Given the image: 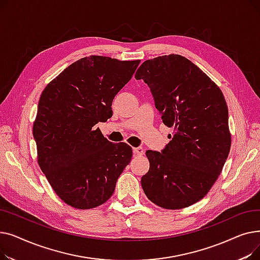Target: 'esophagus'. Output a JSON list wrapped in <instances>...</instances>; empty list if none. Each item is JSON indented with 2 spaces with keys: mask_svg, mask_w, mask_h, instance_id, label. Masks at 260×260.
<instances>
[{
  "mask_svg": "<svg viewBox=\"0 0 260 260\" xmlns=\"http://www.w3.org/2000/svg\"><path fill=\"white\" fill-rule=\"evenodd\" d=\"M133 152H134V155H135V156H142V155L144 154V152H143V148H142L141 146H139V147H135V148L133 149Z\"/></svg>",
  "mask_w": 260,
  "mask_h": 260,
  "instance_id": "34e87169",
  "label": "esophagus"
}]
</instances>
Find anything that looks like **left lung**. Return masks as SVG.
Listing matches in <instances>:
<instances>
[{"label": "left lung", "mask_w": 260, "mask_h": 260, "mask_svg": "<svg viewBox=\"0 0 260 260\" xmlns=\"http://www.w3.org/2000/svg\"><path fill=\"white\" fill-rule=\"evenodd\" d=\"M135 78L148 85L162 122L174 127L162 152L147 151L142 176L146 197L168 210L187 208L206 196L230 153L224 95L198 66L179 54L146 60Z\"/></svg>", "instance_id": "1"}]
</instances>
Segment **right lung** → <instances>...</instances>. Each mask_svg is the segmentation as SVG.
Masks as SVG:
<instances>
[{"label": "right lung", "instance_id": "1", "mask_svg": "<svg viewBox=\"0 0 260 260\" xmlns=\"http://www.w3.org/2000/svg\"><path fill=\"white\" fill-rule=\"evenodd\" d=\"M140 60L82 58L44 88L34 122L38 163L56 194L79 210L99 207L113 195L131 162L126 143H112L94 125L113 115L115 95Z\"/></svg>", "mask_w": 260, "mask_h": 260}]
</instances>
